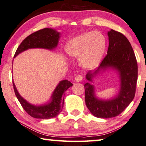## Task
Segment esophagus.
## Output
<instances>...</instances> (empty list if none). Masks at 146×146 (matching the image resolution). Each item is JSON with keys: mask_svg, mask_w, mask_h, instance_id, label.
Here are the masks:
<instances>
[{"mask_svg": "<svg viewBox=\"0 0 146 146\" xmlns=\"http://www.w3.org/2000/svg\"><path fill=\"white\" fill-rule=\"evenodd\" d=\"M75 81H77V82L81 81L82 80H83V76H82L81 75H77L75 77Z\"/></svg>", "mask_w": 146, "mask_h": 146, "instance_id": "obj_1", "label": "esophagus"}]
</instances>
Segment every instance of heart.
Returning a JSON list of instances; mask_svg holds the SVG:
<instances>
[{
	"instance_id": "1",
	"label": "heart",
	"mask_w": 146,
	"mask_h": 146,
	"mask_svg": "<svg viewBox=\"0 0 146 146\" xmlns=\"http://www.w3.org/2000/svg\"><path fill=\"white\" fill-rule=\"evenodd\" d=\"M106 48V39L100 32H89L71 39L67 43V54L79 58V63L86 69L97 67L103 57Z\"/></svg>"
}]
</instances>
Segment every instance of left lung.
Instances as JSON below:
<instances>
[{"label":"left lung","mask_w":146,"mask_h":146,"mask_svg":"<svg viewBox=\"0 0 146 146\" xmlns=\"http://www.w3.org/2000/svg\"><path fill=\"white\" fill-rule=\"evenodd\" d=\"M109 46L107 55L100 63L98 68L86 75L87 80L100 70L113 68L118 70L120 77V91L111 100L98 99L94 95L93 85L89 83L84 85L85 103L92 114L97 118H110L124 111L134 99L137 79V63L134 50L126 37L122 33L111 30L108 32Z\"/></svg>","instance_id":"1"}]
</instances>
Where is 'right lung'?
Masks as SVG:
<instances>
[{
	"label": "right lung",
	"mask_w": 146,
	"mask_h": 146,
	"mask_svg": "<svg viewBox=\"0 0 146 146\" xmlns=\"http://www.w3.org/2000/svg\"><path fill=\"white\" fill-rule=\"evenodd\" d=\"M59 33L51 28H44L40 30L22 41L16 51L14 57L24 51L30 48H44L53 50L56 48L58 44ZM13 87L14 93L21 104L22 108L27 113L33 118L40 119H50L57 116L63 109L64 104V93L73 85L70 81L63 80L59 82L55 88L52 96V101L42 106H34L24 100L16 89L14 82Z\"/></svg>",
	"instance_id": "add662e5"
}]
</instances>
